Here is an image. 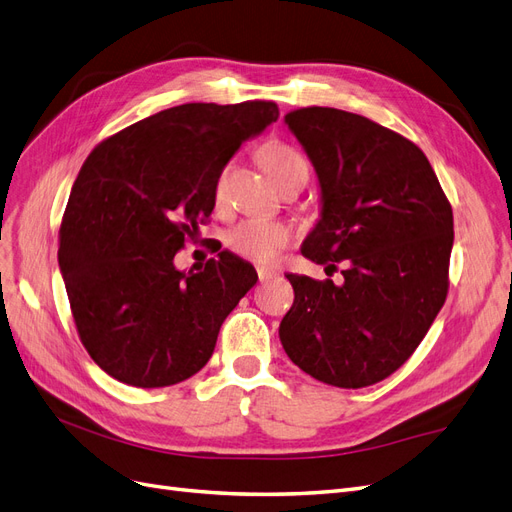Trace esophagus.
<instances>
[{
    "instance_id": "obj_1",
    "label": "esophagus",
    "mask_w": 512,
    "mask_h": 512,
    "mask_svg": "<svg viewBox=\"0 0 512 512\" xmlns=\"http://www.w3.org/2000/svg\"><path fill=\"white\" fill-rule=\"evenodd\" d=\"M276 270H272V268H257V276H259V280L261 282H266V280H272V278H276Z\"/></svg>"
}]
</instances>
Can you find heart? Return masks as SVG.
Masks as SVG:
<instances>
[{
	"label": "heart",
	"mask_w": 512,
	"mask_h": 512,
	"mask_svg": "<svg viewBox=\"0 0 512 512\" xmlns=\"http://www.w3.org/2000/svg\"><path fill=\"white\" fill-rule=\"evenodd\" d=\"M259 160L278 187L299 175H308L306 160L287 143H268L261 149ZM219 192L221 185H217V194ZM289 240L291 230L285 223L263 219H246L227 232L230 249L255 263H272L276 255L289 244Z\"/></svg>",
	"instance_id": "1"
}]
</instances>
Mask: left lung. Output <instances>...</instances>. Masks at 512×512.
Here are the masks:
<instances>
[{
  "mask_svg": "<svg viewBox=\"0 0 512 512\" xmlns=\"http://www.w3.org/2000/svg\"><path fill=\"white\" fill-rule=\"evenodd\" d=\"M285 124L320 185V219L301 255L344 280L287 274L295 299L278 329L291 361L337 388L382 382L420 346L445 304L453 215L441 183L409 139L333 107Z\"/></svg>",
  "mask_w": 512,
  "mask_h": 512,
  "instance_id": "left-lung-1",
  "label": "left lung"
}]
</instances>
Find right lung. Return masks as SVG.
Masks as SVG:
<instances>
[{"label":"right lung","instance_id":"obj_1","mask_svg":"<svg viewBox=\"0 0 512 512\" xmlns=\"http://www.w3.org/2000/svg\"><path fill=\"white\" fill-rule=\"evenodd\" d=\"M278 120L272 101L185 103L92 149L61 223L59 268L92 361L135 388L198 373L255 282L230 251L179 270L175 255L215 208L225 164Z\"/></svg>","mask_w":512,"mask_h":512}]
</instances>
